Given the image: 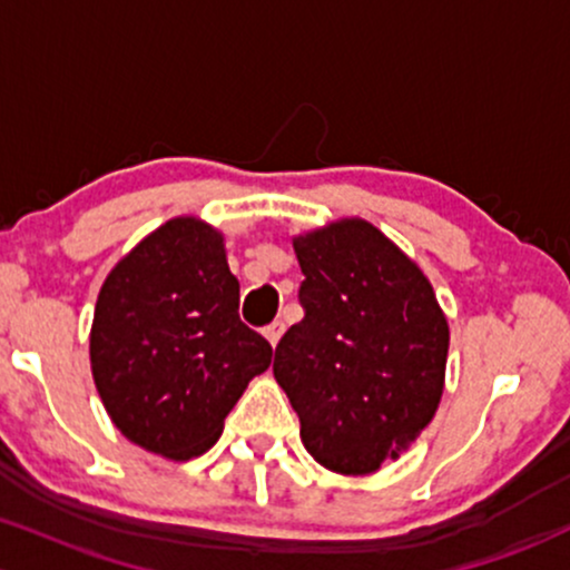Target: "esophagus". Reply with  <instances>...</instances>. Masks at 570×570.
<instances>
[{"label":"esophagus","mask_w":570,"mask_h":570,"mask_svg":"<svg viewBox=\"0 0 570 570\" xmlns=\"http://www.w3.org/2000/svg\"><path fill=\"white\" fill-rule=\"evenodd\" d=\"M284 330H286L284 322H273V324L265 326V337H267V343L273 345V348L278 345V340H281V335H284Z\"/></svg>","instance_id":"esophagus-1"}]
</instances>
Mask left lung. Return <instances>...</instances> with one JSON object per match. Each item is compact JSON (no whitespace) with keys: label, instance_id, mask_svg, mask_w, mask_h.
<instances>
[{"label":"left lung","instance_id":"1","mask_svg":"<svg viewBox=\"0 0 570 570\" xmlns=\"http://www.w3.org/2000/svg\"><path fill=\"white\" fill-rule=\"evenodd\" d=\"M292 246L305 316L276 345L273 375L307 453L330 472L372 474L440 407L448 318L415 259L367 219H335Z\"/></svg>","mask_w":570,"mask_h":570}]
</instances>
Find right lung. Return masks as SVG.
Segmentation results:
<instances>
[{
	"mask_svg": "<svg viewBox=\"0 0 570 570\" xmlns=\"http://www.w3.org/2000/svg\"><path fill=\"white\" fill-rule=\"evenodd\" d=\"M240 286L225 235L174 217L104 278L90 326V370L120 434L189 461L219 440L227 412L273 348L238 316Z\"/></svg>",
	"mask_w": 570,
	"mask_h": 570,
	"instance_id": "1",
	"label": "right lung"
}]
</instances>
